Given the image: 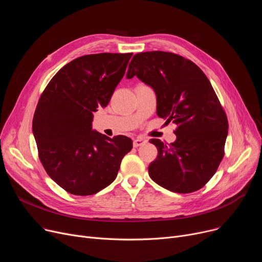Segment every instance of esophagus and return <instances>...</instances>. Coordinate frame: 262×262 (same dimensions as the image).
<instances>
[{
	"instance_id": "obj_1",
	"label": "esophagus",
	"mask_w": 262,
	"mask_h": 262,
	"mask_svg": "<svg viewBox=\"0 0 262 262\" xmlns=\"http://www.w3.org/2000/svg\"><path fill=\"white\" fill-rule=\"evenodd\" d=\"M147 142V140L146 139H143V138H136L135 140H134V146L135 147H138V146H141V145H143V144H145Z\"/></svg>"
}]
</instances>
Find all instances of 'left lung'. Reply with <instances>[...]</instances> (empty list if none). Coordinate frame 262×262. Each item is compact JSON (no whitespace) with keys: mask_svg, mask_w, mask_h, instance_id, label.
Returning <instances> with one entry per match:
<instances>
[{"mask_svg":"<svg viewBox=\"0 0 262 262\" xmlns=\"http://www.w3.org/2000/svg\"><path fill=\"white\" fill-rule=\"evenodd\" d=\"M134 76L155 91L157 116L176 125L173 143L149 140L158 149L149 177L176 193L203 188L223 159L228 134L226 114L209 79L194 62L161 51L136 54L126 74Z\"/></svg>","mask_w":262,"mask_h":262,"instance_id":"8db88e82","label":"left lung"}]
</instances>
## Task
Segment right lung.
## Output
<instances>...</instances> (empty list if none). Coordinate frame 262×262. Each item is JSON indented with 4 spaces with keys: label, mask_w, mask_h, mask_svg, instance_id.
Returning a JSON list of instances; mask_svg holds the SVG:
<instances>
[{
    "label": "right lung",
    "mask_w": 262,
    "mask_h": 262,
    "mask_svg": "<svg viewBox=\"0 0 262 262\" xmlns=\"http://www.w3.org/2000/svg\"><path fill=\"white\" fill-rule=\"evenodd\" d=\"M133 53L85 55L67 63L41 94L33 119L39 159L52 180L74 195H92L112 184L133 141L92 129Z\"/></svg>",
    "instance_id": "obj_1"
}]
</instances>
